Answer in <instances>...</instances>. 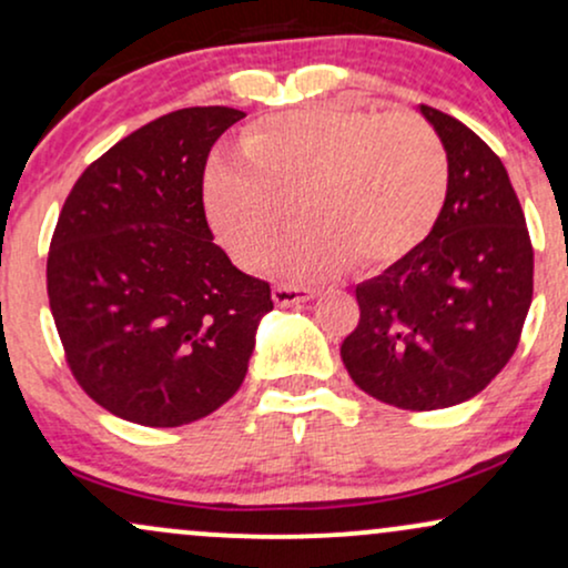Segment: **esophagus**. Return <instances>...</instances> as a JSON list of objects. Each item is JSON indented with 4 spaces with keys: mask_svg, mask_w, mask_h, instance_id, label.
Returning a JSON list of instances; mask_svg holds the SVG:
<instances>
[{
    "mask_svg": "<svg viewBox=\"0 0 568 568\" xmlns=\"http://www.w3.org/2000/svg\"><path fill=\"white\" fill-rule=\"evenodd\" d=\"M272 298H275L277 306H293V304L310 302L312 288H306V285H293V283H277L275 291H272Z\"/></svg>",
    "mask_w": 568,
    "mask_h": 568,
    "instance_id": "1",
    "label": "esophagus"
}]
</instances>
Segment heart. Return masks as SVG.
Listing matches in <instances>:
<instances>
[{
  "label": "heart",
  "mask_w": 568,
  "mask_h": 568,
  "mask_svg": "<svg viewBox=\"0 0 568 568\" xmlns=\"http://www.w3.org/2000/svg\"><path fill=\"white\" fill-rule=\"evenodd\" d=\"M240 152L207 168L213 226L237 262L258 264L298 200L310 221L275 256L293 275L400 262L429 237L448 197L446 146L410 112L315 103L245 130Z\"/></svg>",
  "instance_id": "heart-1"
}]
</instances>
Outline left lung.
I'll return each mask as SVG.
<instances>
[{
  "mask_svg": "<svg viewBox=\"0 0 568 568\" xmlns=\"http://www.w3.org/2000/svg\"><path fill=\"white\" fill-rule=\"evenodd\" d=\"M419 112L448 152V197L429 237L355 288L344 338L352 382L376 400L435 410L478 395L513 357L534 293L518 194L484 139L452 114Z\"/></svg>",
  "mask_w": 568,
  "mask_h": 568,
  "instance_id": "left-lung-1",
  "label": "left lung"
}]
</instances>
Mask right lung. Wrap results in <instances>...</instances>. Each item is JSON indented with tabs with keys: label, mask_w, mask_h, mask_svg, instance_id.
<instances>
[{
	"label": "right lung",
	"mask_w": 568,
	"mask_h": 568,
	"mask_svg": "<svg viewBox=\"0 0 568 568\" xmlns=\"http://www.w3.org/2000/svg\"><path fill=\"white\" fill-rule=\"evenodd\" d=\"M243 116H160L84 168L63 202L50 312L77 384L120 419L189 425L245 379L272 291L213 243L202 202L211 146Z\"/></svg>",
	"instance_id": "right-lung-1"
}]
</instances>
